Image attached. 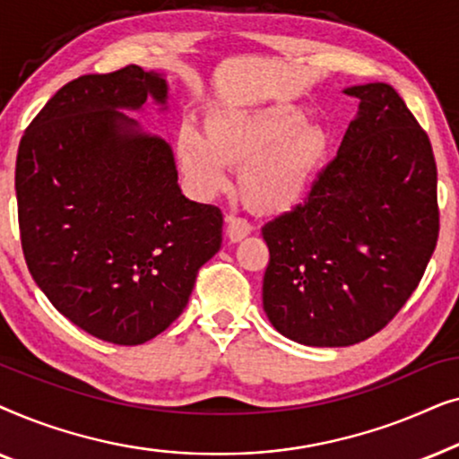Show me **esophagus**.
Segmentation results:
<instances>
[{
    "label": "esophagus",
    "instance_id": "1",
    "mask_svg": "<svg viewBox=\"0 0 459 459\" xmlns=\"http://www.w3.org/2000/svg\"><path fill=\"white\" fill-rule=\"evenodd\" d=\"M250 234V223L247 219L230 217L228 221V238L231 242H242Z\"/></svg>",
    "mask_w": 459,
    "mask_h": 459
}]
</instances>
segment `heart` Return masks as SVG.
<instances>
[{
	"label": "heart",
	"mask_w": 459,
	"mask_h": 459,
	"mask_svg": "<svg viewBox=\"0 0 459 459\" xmlns=\"http://www.w3.org/2000/svg\"><path fill=\"white\" fill-rule=\"evenodd\" d=\"M294 104L212 110L203 137L181 129L175 140L181 173L203 196L223 190V169L238 173V196L250 212L278 217L299 209L317 186L332 152V135L305 121Z\"/></svg>",
	"instance_id": "b5f03b06"
}]
</instances>
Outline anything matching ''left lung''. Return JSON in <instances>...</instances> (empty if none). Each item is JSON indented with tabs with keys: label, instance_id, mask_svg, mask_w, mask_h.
<instances>
[{
	"label": "left lung",
	"instance_id": "left-lung-1",
	"mask_svg": "<svg viewBox=\"0 0 459 459\" xmlns=\"http://www.w3.org/2000/svg\"><path fill=\"white\" fill-rule=\"evenodd\" d=\"M359 100L336 159L299 209L263 225V309L307 347H349L380 332L422 280L438 238L437 162L391 85Z\"/></svg>",
	"mask_w": 459,
	"mask_h": 459
}]
</instances>
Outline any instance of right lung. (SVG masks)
<instances>
[{
    "mask_svg": "<svg viewBox=\"0 0 459 459\" xmlns=\"http://www.w3.org/2000/svg\"><path fill=\"white\" fill-rule=\"evenodd\" d=\"M167 104V81L129 65L52 96L16 156L18 228L35 284L100 341L134 347L186 309L221 248L217 206L187 200L173 150L125 110Z\"/></svg>",
    "mask_w": 459,
    "mask_h": 459,
    "instance_id": "1",
    "label": "right lung"
}]
</instances>
